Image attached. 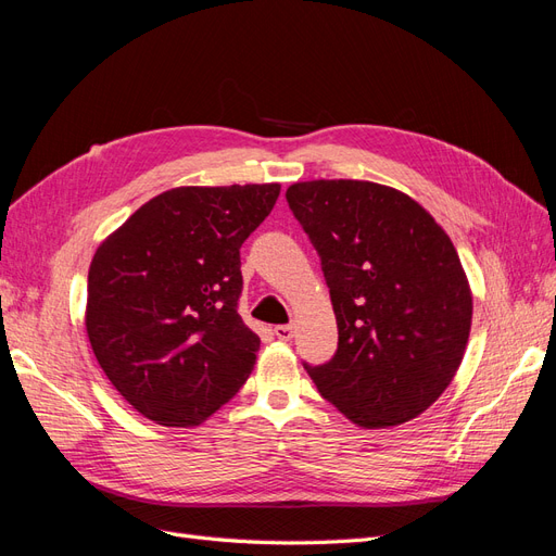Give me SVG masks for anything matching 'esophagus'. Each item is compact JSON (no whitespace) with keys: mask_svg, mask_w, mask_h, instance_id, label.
<instances>
[{"mask_svg":"<svg viewBox=\"0 0 556 556\" xmlns=\"http://www.w3.org/2000/svg\"><path fill=\"white\" fill-rule=\"evenodd\" d=\"M274 333H276V339H280V341H290L294 336V327L292 325H278L274 329Z\"/></svg>","mask_w":556,"mask_h":556,"instance_id":"esophagus-1","label":"esophagus"}]
</instances>
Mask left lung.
Listing matches in <instances>:
<instances>
[{"label":"left lung","instance_id":"1","mask_svg":"<svg viewBox=\"0 0 556 556\" xmlns=\"http://www.w3.org/2000/svg\"><path fill=\"white\" fill-rule=\"evenodd\" d=\"M323 264L339 348L304 368L350 422L425 413L462 364L473 299L457 250L408 194L368 180L294 182L285 194Z\"/></svg>","mask_w":556,"mask_h":556}]
</instances>
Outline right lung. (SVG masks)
Listing matches in <instances>:
<instances>
[{
  "label": "right lung",
  "instance_id": "right-lung-1",
  "mask_svg": "<svg viewBox=\"0 0 556 556\" xmlns=\"http://www.w3.org/2000/svg\"><path fill=\"white\" fill-rule=\"evenodd\" d=\"M280 185L176 188L97 248L86 327L99 366L143 417L194 427L237 394L260 336L239 315L241 245Z\"/></svg>",
  "mask_w": 556,
  "mask_h": 556
}]
</instances>
